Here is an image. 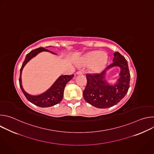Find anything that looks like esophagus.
<instances>
[{
  "mask_svg": "<svg viewBox=\"0 0 154 154\" xmlns=\"http://www.w3.org/2000/svg\"><path fill=\"white\" fill-rule=\"evenodd\" d=\"M76 74H77V75H83V72H82V71H77V72H76Z\"/></svg>",
  "mask_w": 154,
  "mask_h": 154,
  "instance_id": "esophagus-1",
  "label": "esophagus"
}]
</instances>
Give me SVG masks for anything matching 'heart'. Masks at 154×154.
I'll return each instance as SVG.
<instances>
[{"instance_id": "1", "label": "heart", "mask_w": 154, "mask_h": 154, "mask_svg": "<svg viewBox=\"0 0 154 154\" xmlns=\"http://www.w3.org/2000/svg\"><path fill=\"white\" fill-rule=\"evenodd\" d=\"M108 60V55L105 52L94 51L86 53L79 61V66H88L92 72H99L106 66Z\"/></svg>"}]
</instances>
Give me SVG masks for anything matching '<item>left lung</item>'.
Listing matches in <instances>:
<instances>
[{"label":"left lung","mask_w":154,"mask_h":154,"mask_svg":"<svg viewBox=\"0 0 154 154\" xmlns=\"http://www.w3.org/2000/svg\"><path fill=\"white\" fill-rule=\"evenodd\" d=\"M113 63L101 73L86 74L87 84L83 91L84 99L91 105L99 108H106L116 105L127 93L130 86V75L128 63L118 52L114 53ZM115 66L120 68V78L114 85L105 80L107 70Z\"/></svg>","instance_id":"left-lung-1"}]
</instances>
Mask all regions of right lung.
Here are the masks:
<instances>
[{
    "instance_id": "1",
    "label": "right lung",
    "mask_w": 154,
    "mask_h": 154,
    "mask_svg": "<svg viewBox=\"0 0 154 154\" xmlns=\"http://www.w3.org/2000/svg\"><path fill=\"white\" fill-rule=\"evenodd\" d=\"M46 51L49 52L52 54H56L45 48H39L38 49H34L30 53H29L25 58L24 61L22 65L20 70V77H19V85L20 88L24 93V96L27 98V99L30 101L31 103L35 104L36 106L40 107H49L53 105H55L58 103H60L63 97V93L64 89L66 85L74 77V74L72 75H62L58 77V79L54 82V83L51 86V87L49 90H48L46 92L43 93L38 96H32L27 93H26L23 89V85H22V80H21V74L22 71H23L25 65L34 57H35L39 53Z\"/></svg>"
}]
</instances>
